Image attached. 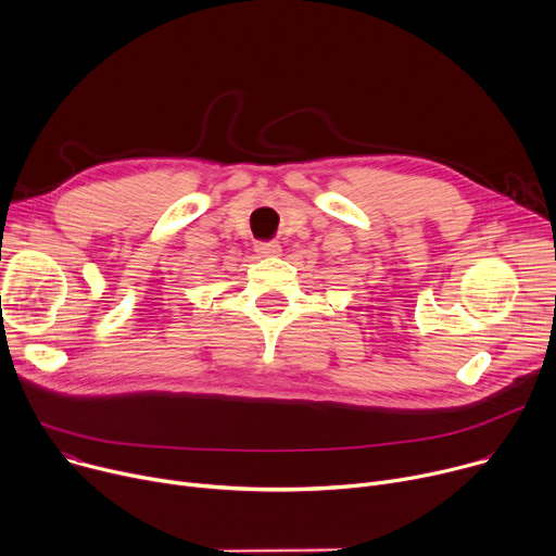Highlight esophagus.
<instances>
[{
	"instance_id": "obj_1",
	"label": "esophagus",
	"mask_w": 556,
	"mask_h": 556,
	"mask_svg": "<svg viewBox=\"0 0 556 556\" xmlns=\"http://www.w3.org/2000/svg\"><path fill=\"white\" fill-rule=\"evenodd\" d=\"M255 250L260 252L262 257H275V255H279L281 245H279L277 241H260V243L255 245Z\"/></svg>"
}]
</instances>
